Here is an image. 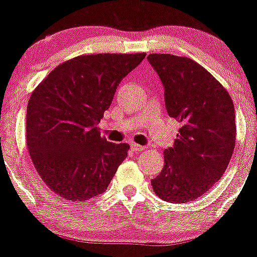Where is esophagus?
Returning a JSON list of instances; mask_svg holds the SVG:
<instances>
[{
  "label": "esophagus",
  "instance_id": "esophagus-1",
  "mask_svg": "<svg viewBox=\"0 0 257 257\" xmlns=\"http://www.w3.org/2000/svg\"><path fill=\"white\" fill-rule=\"evenodd\" d=\"M131 147L133 151H142V150L146 149L145 146H141V145H138V143H132Z\"/></svg>",
  "mask_w": 257,
  "mask_h": 257
}]
</instances>
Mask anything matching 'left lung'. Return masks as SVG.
Segmentation results:
<instances>
[{"instance_id":"8db88e82","label":"left lung","mask_w":257,"mask_h":257,"mask_svg":"<svg viewBox=\"0 0 257 257\" xmlns=\"http://www.w3.org/2000/svg\"><path fill=\"white\" fill-rule=\"evenodd\" d=\"M169 116L182 124L164 168L151 180L161 200L184 203L205 195L225 173L235 145L234 105L206 69L189 57L151 54Z\"/></svg>"}]
</instances>
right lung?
Segmentation results:
<instances>
[{"mask_svg":"<svg viewBox=\"0 0 257 257\" xmlns=\"http://www.w3.org/2000/svg\"><path fill=\"white\" fill-rule=\"evenodd\" d=\"M146 54L83 55L37 85L27 108V146L46 186L68 201L101 195L129 145L101 137L100 123L117 85Z\"/></svg>","mask_w":257,"mask_h":257,"instance_id":"add662e5","label":"right lung"}]
</instances>
